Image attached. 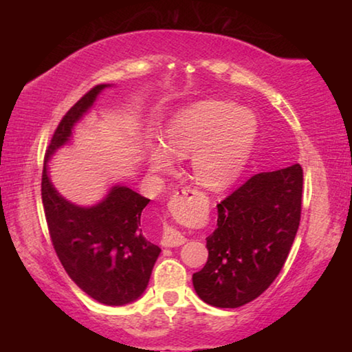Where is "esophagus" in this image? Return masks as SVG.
<instances>
[{
	"label": "esophagus",
	"instance_id": "34e87169",
	"mask_svg": "<svg viewBox=\"0 0 352 352\" xmlns=\"http://www.w3.org/2000/svg\"><path fill=\"white\" fill-rule=\"evenodd\" d=\"M194 194H197V192H195V190H192V189H189V188H183L180 190V194L177 192L175 197L180 195V197L183 199V197H188V195H194ZM184 242H186V239H184V236L180 233V231L175 230L174 226H164L163 236H162V245L163 247H178Z\"/></svg>",
	"mask_w": 352,
	"mask_h": 352
}]
</instances>
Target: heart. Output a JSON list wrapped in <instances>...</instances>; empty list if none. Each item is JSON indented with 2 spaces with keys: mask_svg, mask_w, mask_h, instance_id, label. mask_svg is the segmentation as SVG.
I'll use <instances>...</instances> for the list:
<instances>
[{
  "mask_svg": "<svg viewBox=\"0 0 352 352\" xmlns=\"http://www.w3.org/2000/svg\"><path fill=\"white\" fill-rule=\"evenodd\" d=\"M258 132V118L247 107L228 100H200L172 119L166 146L148 151L153 170L170 169L174 158L192 155V174L201 186L220 189L241 174ZM170 151H168L167 148Z\"/></svg>",
  "mask_w": 352,
  "mask_h": 352,
  "instance_id": "b5f03b06",
  "label": "heart"
}]
</instances>
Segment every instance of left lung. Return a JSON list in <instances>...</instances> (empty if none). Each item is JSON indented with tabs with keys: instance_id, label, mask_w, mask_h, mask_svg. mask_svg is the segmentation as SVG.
<instances>
[{
	"instance_id": "8db88e82",
	"label": "left lung",
	"mask_w": 352,
	"mask_h": 352,
	"mask_svg": "<svg viewBox=\"0 0 352 352\" xmlns=\"http://www.w3.org/2000/svg\"><path fill=\"white\" fill-rule=\"evenodd\" d=\"M300 164L261 172L217 205V228L206 237L208 261L192 275L197 295L234 309L270 287L287 259L301 219Z\"/></svg>"
}]
</instances>
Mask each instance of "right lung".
Masks as SVG:
<instances>
[{"instance_id":"add662e5","label":"right lung","mask_w":352,"mask_h":352,"mask_svg":"<svg viewBox=\"0 0 352 352\" xmlns=\"http://www.w3.org/2000/svg\"><path fill=\"white\" fill-rule=\"evenodd\" d=\"M105 87H93L58 122L45 153L41 200L52 247L68 276L93 300L122 306L142 295L162 252L141 230V212L151 200L130 188L115 186L99 205L76 206L54 189L46 168L51 155L69 140L71 129Z\"/></svg>"}]
</instances>
